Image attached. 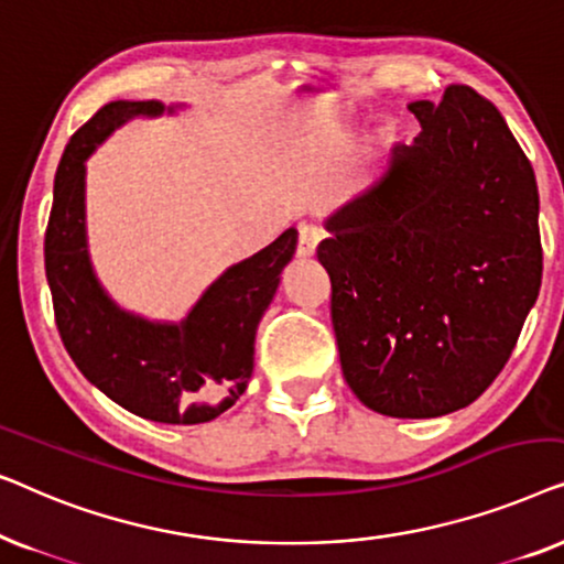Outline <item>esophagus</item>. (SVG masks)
I'll list each match as a JSON object with an SVG mask.
<instances>
[{
    "instance_id": "1",
    "label": "esophagus",
    "mask_w": 564,
    "mask_h": 564,
    "mask_svg": "<svg viewBox=\"0 0 564 564\" xmlns=\"http://www.w3.org/2000/svg\"><path fill=\"white\" fill-rule=\"evenodd\" d=\"M323 238V230L318 226H300V238H297V253L300 257H313L315 249H318Z\"/></svg>"
}]
</instances>
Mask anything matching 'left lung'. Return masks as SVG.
Instances as JSON below:
<instances>
[{"mask_svg": "<svg viewBox=\"0 0 564 564\" xmlns=\"http://www.w3.org/2000/svg\"><path fill=\"white\" fill-rule=\"evenodd\" d=\"M326 220L318 261L346 384L392 419H436L506 367L542 288L534 169L503 115L452 84Z\"/></svg>", "mask_w": 564, "mask_h": 564, "instance_id": "obj_1", "label": "left lung"}]
</instances>
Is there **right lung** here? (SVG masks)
Instances as JSON below:
<instances>
[{
  "mask_svg": "<svg viewBox=\"0 0 564 564\" xmlns=\"http://www.w3.org/2000/svg\"><path fill=\"white\" fill-rule=\"evenodd\" d=\"M161 102L105 105L68 141L45 228V276L68 357L107 398L159 423H207L243 395L253 338L282 269L297 246L288 228L215 280L182 323H151L120 311L97 282L84 228V161L122 122L161 115Z\"/></svg>",
  "mask_w": 564,
  "mask_h": 564,
  "instance_id": "right-lung-1",
  "label": "right lung"
}]
</instances>
